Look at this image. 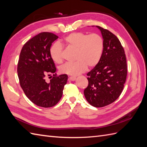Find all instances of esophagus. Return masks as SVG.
<instances>
[{
	"mask_svg": "<svg viewBox=\"0 0 147 147\" xmlns=\"http://www.w3.org/2000/svg\"><path fill=\"white\" fill-rule=\"evenodd\" d=\"M76 77H69V80L70 81H74L76 80Z\"/></svg>",
	"mask_w": 147,
	"mask_h": 147,
	"instance_id": "34e87169",
	"label": "esophagus"
}]
</instances>
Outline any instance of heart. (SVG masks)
<instances>
[{"label": "heart", "instance_id": "1", "mask_svg": "<svg viewBox=\"0 0 147 147\" xmlns=\"http://www.w3.org/2000/svg\"><path fill=\"white\" fill-rule=\"evenodd\" d=\"M65 44L76 50L73 63H66L60 67L62 74L78 76L89 68L95 67L99 63L104 49L103 38L97 34L88 35L82 32H74L65 38ZM51 58L57 63L63 61V47L59 43L53 44L50 50Z\"/></svg>", "mask_w": 147, "mask_h": 147}]
</instances>
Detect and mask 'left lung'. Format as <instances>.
<instances>
[{
	"label": "left lung",
	"instance_id": "8db88e82",
	"mask_svg": "<svg viewBox=\"0 0 147 147\" xmlns=\"http://www.w3.org/2000/svg\"><path fill=\"white\" fill-rule=\"evenodd\" d=\"M100 30L104 49L99 63L87 74L88 85L84 90L87 102L95 107H103L115 102L124 87L127 65L124 49L120 40L109 30Z\"/></svg>",
	"mask_w": 147,
	"mask_h": 147
}]
</instances>
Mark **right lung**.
<instances>
[{
  "label": "right lung",
  "instance_id": "1",
  "mask_svg": "<svg viewBox=\"0 0 147 147\" xmlns=\"http://www.w3.org/2000/svg\"><path fill=\"white\" fill-rule=\"evenodd\" d=\"M59 37L51 32H41L24 44L18 62L17 72L21 88L30 100L37 106L49 108L61 98L66 74L55 76L56 68L50 54L52 43ZM53 74L50 82L46 77Z\"/></svg>",
  "mask_w": 147,
  "mask_h": 147
}]
</instances>
